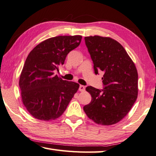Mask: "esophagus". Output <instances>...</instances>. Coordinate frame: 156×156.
<instances>
[{"label": "esophagus", "instance_id": "obj_1", "mask_svg": "<svg viewBox=\"0 0 156 156\" xmlns=\"http://www.w3.org/2000/svg\"><path fill=\"white\" fill-rule=\"evenodd\" d=\"M84 90H85V87H84V86L80 85V87H79V90L81 92H83Z\"/></svg>", "mask_w": 156, "mask_h": 156}]
</instances>
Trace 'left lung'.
<instances>
[{
    "label": "left lung",
    "instance_id": "8db88e82",
    "mask_svg": "<svg viewBox=\"0 0 156 156\" xmlns=\"http://www.w3.org/2000/svg\"><path fill=\"white\" fill-rule=\"evenodd\" d=\"M95 73L102 71L104 89L88 86L90 102L83 107L95 123L110 126L126 117L136 100L138 72L126 50L115 39L95 35L84 37Z\"/></svg>",
    "mask_w": 156,
    "mask_h": 156
}]
</instances>
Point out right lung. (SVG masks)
I'll return each mask as SVG.
<instances>
[{
	"label": "right lung",
	"mask_w": 156,
	"mask_h": 156,
	"mask_svg": "<svg viewBox=\"0 0 156 156\" xmlns=\"http://www.w3.org/2000/svg\"><path fill=\"white\" fill-rule=\"evenodd\" d=\"M81 35L58 36L41 42L30 51L19 80L22 103L42 121L61 117L77 92L79 84L55 75L70 51L80 45Z\"/></svg>",
	"instance_id": "obj_1"
}]
</instances>
